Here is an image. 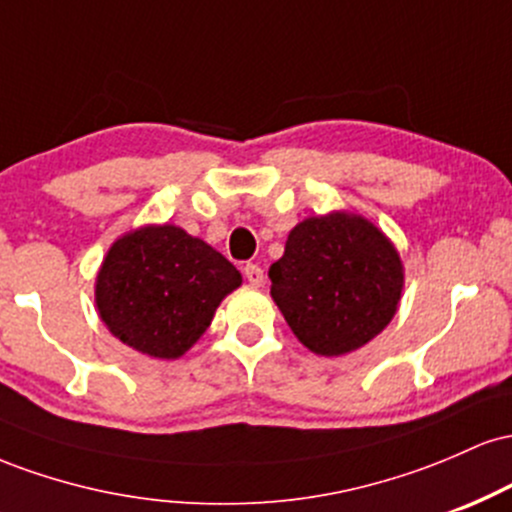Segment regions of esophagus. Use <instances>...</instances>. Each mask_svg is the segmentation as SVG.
Returning <instances> with one entry per match:
<instances>
[{"mask_svg":"<svg viewBox=\"0 0 512 512\" xmlns=\"http://www.w3.org/2000/svg\"><path fill=\"white\" fill-rule=\"evenodd\" d=\"M243 274L252 286H262L264 284V269L260 267V264H245Z\"/></svg>","mask_w":512,"mask_h":512,"instance_id":"obj_1","label":"esophagus"}]
</instances>
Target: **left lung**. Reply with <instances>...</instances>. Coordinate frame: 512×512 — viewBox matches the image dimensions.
I'll list each match as a JSON object with an SVG mask.
<instances>
[{
  "label": "left lung",
  "instance_id": "left-lung-1",
  "mask_svg": "<svg viewBox=\"0 0 512 512\" xmlns=\"http://www.w3.org/2000/svg\"><path fill=\"white\" fill-rule=\"evenodd\" d=\"M269 279L291 332L320 356L349 354L383 332L404 284L390 240L370 221L339 211L298 223Z\"/></svg>",
  "mask_w": 512,
  "mask_h": 512
}]
</instances>
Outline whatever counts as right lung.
<instances>
[{
  "instance_id": "1",
  "label": "right lung",
  "mask_w": 512,
  "mask_h": 512,
  "mask_svg": "<svg viewBox=\"0 0 512 512\" xmlns=\"http://www.w3.org/2000/svg\"><path fill=\"white\" fill-rule=\"evenodd\" d=\"M240 272L221 252L178 226L127 233L96 279L101 320L122 344L154 358H178L211 325Z\"/></svg>"
}]
</instances>
